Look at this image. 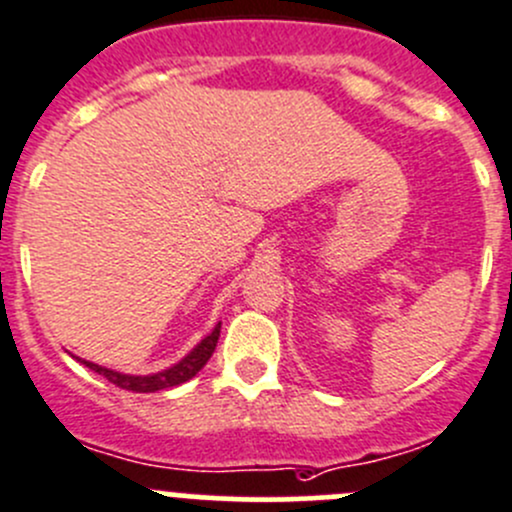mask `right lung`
Segmentation results:
<instances>
[{
	"mask_svg": "<svg viewBox=\"0 0 512 512\" xmlns=\"http://www.w3.org/2000/svg\"><path fill=\"white\" fill-rule=\"evenodd\" d=\"M218 337H220V324L208 334V337L203 339V342L198 344V347L193 349V352L185 356V359H180L178 364L170 366V369L158 371V374H151V376L121 374V371L106 369V366L91 364V361H84V364L89 366L91 371H96V374H101L103 379L111 381V384L121 386V389L136 391V394H153V391L170 389V386H180V384H185L188 379H193V376L198 374L205 364H208L210 356H213L215 347H218Z\"/></svg>",
	"mask_w": 512,
	"mask_h": 512,
	"instance_id": "1",
	"label": "right lung"
}]
</instances>
